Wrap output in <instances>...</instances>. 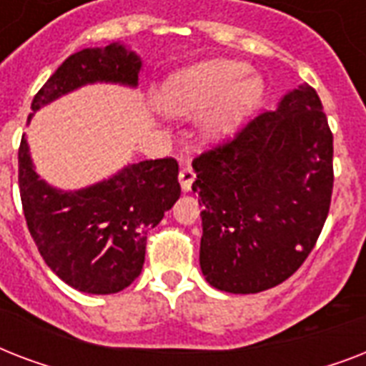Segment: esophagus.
Returning a JSON list of instances; mask_svg holds the SVG:
<instances>
[{
    "label": "esophagus",
    "instance_id": "obj_1",
    "mask_svg": "<svg viewBox=\"0 0 366 366\" xmlns=\"http://www.w3.org/2000/svg\"><path fill=\"white\" fill-rule=\"evenodd\" d=\"M178 180H180L182 192H189V189H192V184H194L195 180V172L192 171V167H182L180 172H178Z\"/></svg>",
    "mask_w": 366,
    "mask_h": 366
}]
</instances>
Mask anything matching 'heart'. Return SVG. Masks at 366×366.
<instances>
[{
	"mask_svg": "<svg viewBox=\"0 0 366 366\" xmlns=\"http://www.w3.org/2000/svg\"><path fill=\"white\" fill-rule=\"evenodd\" d=\"M264 79L239 60L212 59L174 71L161 83L155 104L171 117L207 112L201 137L222 142L234 137L264 102Z\"/></svg>",
	"mask_w": 366,
	"mask_h": 366,
	"instance_id": "obj_1",
	"label": "heart"
}]
</instances>
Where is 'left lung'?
Returning a JSON list of instances; mask_svg holds the SVG:
<instances>
[{
	"label": "left lung",
	"instance_id": "left-lung-1",
	"mask_svg": "<svg viewBox=\"0 0 366 366\" xmlns=\"http://www.w3.org/2000/svg\"><path fill=\"white\" fill-rule=\"evenodd\" d=\"M192 165L207 283L254 295L289 279L323 229L335 182L332 132L315 89L289 91L275 112Z\"/></svg>",
	"mask_w": 366,
	"mask_h": 366
}]
</instances>
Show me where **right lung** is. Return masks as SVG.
I'll list each match as a JSON object with an SVG mask.
<instances>
[{
  "instance_id": "right-lung-1",
  "label": "right lung",
  "mask_w": 366,
  "mask_h": 366,
  "mask_svg": "<svg viewBox=\"0 0 366 366\" xmlns=\"http://www.w3.org/2000/svg\"><path fill=\"white\" fill-rule=\"evenodd\" d=\"M142 59L123 43L70 54L31 100L43 106L94 83L138 87ZM19 188L26 224L43 260L66 285L114 295L140 275L148 232L180 197L172 157L132 163L79 189L54 188L37 174L28 140L19 148Z\"/></svg>"
}]
</instances>
